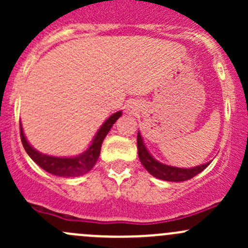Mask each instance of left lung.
<instances>
[{"instance_id": "8db88e82", "label": "left lung", "mask_w": 248, "mask_h": 248, "mask_svg": "<svg viewBox=\"0 0 248 248\" xmlns=\"http://www.w3.org/2000/svg\"><path fill=\"white\" fill-rule=\"evenodd\" d=\"M137 144H138V155L140 162H141V164L144 166V168L146 169L152 176L157 177V179L172 182L186 181V180H189L192 179V177L196 176V175H198L199 172H202L210 164L209 162V163H205L202 164V166L194 167V168L189 169L167 166V164L159 163L158 161H156V159L149 154L147 149L145 147V144L144 141H142L140 133H138V137H137Z\"/></svg>"}]
</instances>
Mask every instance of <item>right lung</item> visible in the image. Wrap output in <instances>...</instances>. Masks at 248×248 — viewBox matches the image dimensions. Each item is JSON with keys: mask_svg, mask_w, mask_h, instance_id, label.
Instances as JSON below:
<instances>
[{"mask_svg": "<svg viewBox=\"0 0 248 248\" xmlns=\"http://www.w3.org/2000/svg\"><path fill=\"white\" fill-rule=\"evenodd\" d=\"M122 115L121 111H117L112 114L111 116L102 124L99 131L97 132L96 137H94L93 141H92L91 146L84 152V154L79 155L77 157H54L43 155L41 152L36 151L31 145L27 142L26 138L22 132V127L20 124V138H21L22 146H24L25 151L27 152L30 157L41 167L42 169L50 172L56 176H63V177H73L80 176V175L86 174L87 171L91 170L92 167L96 164L98 161L99 154H101V146L103 142L104 138L107 137L110 128L112 124L116 122Z\"/></svg>", "mask_w": 248, "mask_h": 248, "instance_id": "1", "label": "right lung"}]
</instances>
